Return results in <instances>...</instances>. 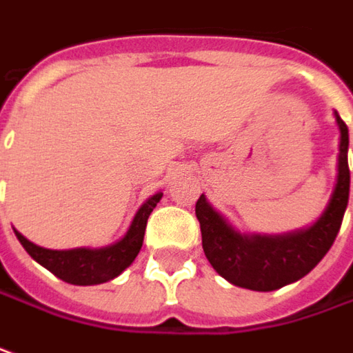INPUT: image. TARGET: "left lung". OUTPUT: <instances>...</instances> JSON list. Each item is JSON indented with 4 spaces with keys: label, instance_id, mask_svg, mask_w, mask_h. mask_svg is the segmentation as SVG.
<instances>
[{
    "label": "left lung",
    "instance_id": "8db88e82",
    "mask_svg": "<svg viewBox=\"0 0 353 353\" xmlns=\"http://www.w3.org/2000/svg\"><path fill=\"white\" fill-rule=\"evenodd\" d=\"M334 117L340 129L336 183L326 208L308 228L289 234H245L230 224L204 194L198 198L202 250L216 273L228 283L250 291H275L308 275L332 248L350 196V137L338 112Z\"/></svg>",
    "mask_w": 353,
    "mask_h": 353
}]
</instances>
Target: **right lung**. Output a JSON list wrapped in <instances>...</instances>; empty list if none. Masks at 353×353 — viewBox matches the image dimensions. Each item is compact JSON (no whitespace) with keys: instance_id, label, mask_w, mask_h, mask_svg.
Masks as SVG:
<instances>
[{"instance_id":"1","label":"right lung","mask_w":353,"mask_h":353,"mask_svg":"<svg viewBox=\"0 0 353 353\" xmlns=\"http://www.w3.org/2000/svg\"><path fill=\"white\" fill-rule=\"evenodd\" d=\"M161 198H163V192H155L153 196L147 198L141 204V208L135 212L123 237L105 248L47 250L29 241L17 230H15V236L34 261L48 269L52 275H57L70 285H80V287L100 285L121 275L129 265L135 261L137 253L141 251L147 220L153 208L161 202Z\"/></svg>"}]
</instances>
